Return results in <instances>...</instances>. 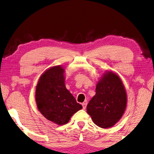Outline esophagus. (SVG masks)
<instances>
[{
    "instance_id": "esophagus-1",
    "label": "esophagus",
    "mask_w": 154,
    "mask_h": 154,
    "mask_svg": "<svg viewBox=\"0 0 154 154\" xmlns=\"http://www.w3.org/2000/svg\"><path fill=\"white\" fill-rule=\"evenodd\" d=\"M87 103H82V108H83V109H85V108L87 107Z\"/></svg>"
}]
</instances>
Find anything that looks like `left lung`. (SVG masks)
I'll return each instance as SVG.
<instances>
[{
	"mask_svg": "<svg viewBox=\"0 0 154 154\" xmlns=\"http://www.w3.org/2000/svg\"><path fill=\"white\" fill-rule=\"evenodd\" d=\"M127 97L120 77L113 72L104 73L96 87V94L87 106V112L101 128H109L121 119Z\"/></svg>",
	"mask_w": 154,
	"mask_h": 154,
	"instance_id": "left-lung-1",
	"label": "left lung"
}]
</instances>
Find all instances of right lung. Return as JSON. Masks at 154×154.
<instances>
[{
	"label": "right lung",
	"instance_id": "add662e5",
	"mask_svg": "<svg viewBox=\"0 0 154 154\" xmlns=\"http://www.w3.org/2000/svg\"><path fill=\"white\" fill-rule=\"evenodd\" d=\"M65 80L62 66L49 68L40 77L35 94L39 112L58 125L67 123L75 113L82 109L66 88Z\"/></svg>",
	"mask_w": 154,
	"mask_h": 154
}]
</instances>
